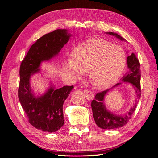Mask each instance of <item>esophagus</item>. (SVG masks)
I'll return each instance as SVG.
<instances>
[{
	"instance_id": "1",
	"label": "esophagus",
	"mask_w": 158,
	"mask_h": 158,
	"mask_svg": "<svg viewBox=\"0 0 158 158\" xmlns=\"http://www.w3.org/2000/svg\"><path fill=\"white\" fill-rule=\"evenodd\" d=\"M84 94L85 95V97H86V98L89 100H92L94 99V95L93 94V92H92V91L89 90L88 89H84Z\"/></svg>"
}]
</instances>
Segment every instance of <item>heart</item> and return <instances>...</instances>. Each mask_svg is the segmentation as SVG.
Returning <instances> with one entry per match:
<instances>
[{"label": "heart", "mask_w": 158, "mask_h": 158, "mask_svg": "<svg viewBox=\"0 0 158 158\" xmlns=\"http://www.w3.org/2000/svg\"><path fill=\"white\" fill-rule=\"evenodd\" d=\"M71 56L64 63L65 72L76 79L88 72L91 82L100 89L107 88L115 82L126 63L125 52L121 47L99 37L76 47Z\"/></svg>", "instance_id": "heart-1"}]
</instances>
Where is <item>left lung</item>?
<instances>
[{
    "label": "left lung",
    "instance_id": "obj_1",
    "mask_svg": "<svg viewBox=\"0 0 158 158\" xmlns=\"http://www.w3.org/2000/svg\"><path fill=\"white\" fill-rule=\"evenodd\" d=\"M108 34L114 35L116 37L124 40L123 37L118 35L117 33L113 32H107ZM128 68L129 69L128 73L123 76V81L126 82H130L132 84L135 88L136 94V99L134 106L130 109L128 113L123 114V115H116L111 112L109 111L106 108V106L103 103L104 97L107 94L110 89L104 90L103 92L97 93L92 100L91 105L93 112V117L95 120L96 125L103 129H114L118 128L125 125L131 118L132 114L135 111V109L137 106L138 101L141 96V88H140V64L139 60L136 57V55L132 53L130 56L127 57V59ZM121 83H118L114 85L112 88L117 86ZM111 88V89H112Z\"/></svg>",
    "mask_w": 158,
    "mask_h": 158
}]
</instances>
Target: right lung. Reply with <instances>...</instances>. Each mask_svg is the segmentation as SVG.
<instances>
[{"instance_id":"1","label":"right lung","mask_w":158,"mask_h":158,"mask_svg":"<svg viewBox=\"0 0 158 158\" xmlns=\"http://www.w3.org/2000/svg\"><path fill=\"white\" fill-rule=\"evenodd\" d=\"M70 35L66 30H56L38 39L28 51L20 67L18 98L31 125L44 132H54L64 125L63 107L73 85L59 89L51 86L40 97H36L30 88V77L38 73L42 61L57 55L68 42Z\"/></svg>"}]
</instances>
